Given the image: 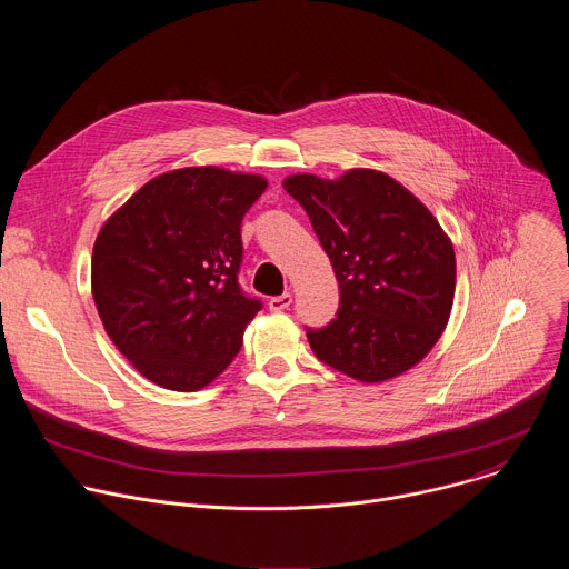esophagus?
I'll return each instance as SVG.
<instances>
[{
	"mask_svg": "<svg viewBox=\"0 0 569 569\" xmlns=\"http://www.w3.org/2000/svg\"><path fill=\"white\" fill-rule=\"evenodd\" d=\"M290 303H292V295H290V292H283V295H279V297H272V299L268 301L270 310H274V312H281V310H286Z\"/></svg>",
	"mask_w": 569,
	"mask_h": 569,
	"instance_id": "1",
	"label": "esophagus"
}]
</instances>
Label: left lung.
<instances>
[{"mask_svg":"<svg viewBox=\"0 0 569 569\" xmlns=\"http://www.w3.org/2000/svg\"><path fill=\"white\" fill-rule=\"evenodd\" d=\"M340 283L327 327L308 329L315 356L356 380L380 382L415 367L441 338L455 297V250L437 218L385 173L340 180L290 176Z\"/></svg>","mask_w":569,"mask_h":569,"instance_id":"left-lung-1","label":"left lung"}]
</instances>
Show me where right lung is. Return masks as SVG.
Returning <instances> with one entry per match:
<instances>
[{
    "instance_id": "add662e5",
    "label": "right lung",
    "mask_w": 569,
    "mask_h": 569,
    "mask_svg": "<svg viewBox=\"0 0 569 569\" xmlns=\"http://www.w3.org/2000/svg\"><path fill=\"white\" fill-rule=\"evenodd\" d=\"M268 182L216 167L143 184L99 231L92 295L114 347L152 382L196 391L263 308L238 283L242 216Z\"/></svg>"
}]
</instances>
